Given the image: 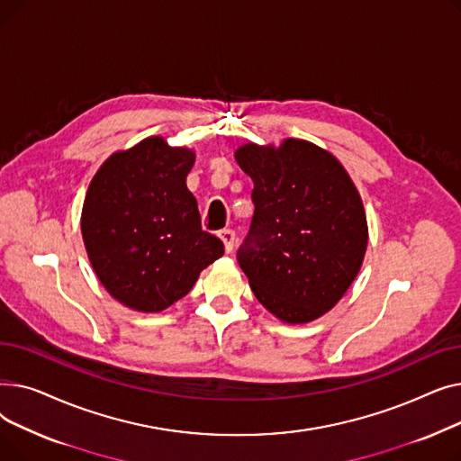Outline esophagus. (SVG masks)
<instances>
[{"instance_id":"obj_1","label":"esophagus","mask_w":461,"mask_h":461,"mask_svg":"<svg viewBox=\"0 0 461 461\" xmlns=\"http://www.w3.org/2000/svg\"><path fill=\"white\" fill-rule=\"evenodd\" d=\"M218 237L222 239L226 252H231V250H233V245H235V231H233V230H222L221 233H218Z\"/></svg>"}]
</instances>
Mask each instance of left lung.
<instances>
[{"instance_id": "8db88e82", "label": "left lung", "mask_w": 461, "mask_h": 461, "mask_svg": "<svg viewBox=\"0 0 461 461\" xmlns=\"http://www.w3.org/2000/svg\"><path fill=\"white\" fill-rule=\"evenodd\" d=\"M235 160L254 181L256 209L237 259L256 299L284 323L321 318L366 254L358 190L336 157L306 140L245 143Z\"/></svg>"}]
</instances>
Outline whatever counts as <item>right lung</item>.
<instances>
[{
    "mask_svg": "<svg viewBox=\"0 0 461 461\" xmlns=\"http://www.w3.org/2000/svg\"><path fill=\"white\" fill-rule=\"evenodd\" d=\"M192 149L149 136L104 160L89 183L82 237L106 292L132 310L153 313L183 299L200 273L224 254L202 230L186 176Z\"/></svg>",
    "mask_w": 461,
    "mask_h": 461,
    "instance_id": "1",
    "label": "right lung"
}]
</instances>
